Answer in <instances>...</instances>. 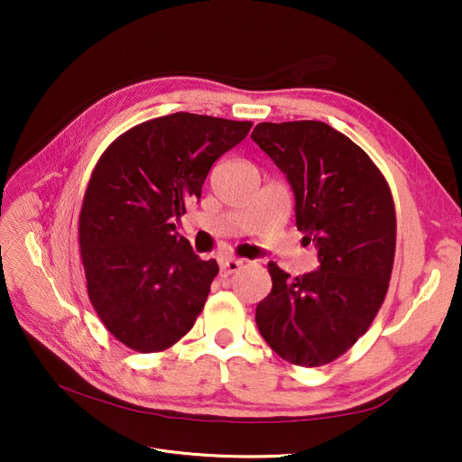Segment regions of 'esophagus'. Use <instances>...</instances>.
Listing matches in <instances>:
<instances>
[{"label":"esophagus","mask_w":462,"mask_h":462,"mask_svg":"<svg viewBox=\"0 0 462 462\" xmlns=\"http://www.w3.org/2000/svg\"><path fill=\"white\" fill-rule=\"evenodd\" d=\"M241 263H244V260H236V258L221 260V275L228 277V275L236 273L241 268Z\"/></svg>","instance_id":"1"}]
</instances>
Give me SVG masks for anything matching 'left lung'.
Wrapping results in <instances>:
<instances>
[{"label":"left lung","mask_w":462,"mask_h":462,"mask_svg":"<svg viewBox=\"0 0 462 462\" xmlns=\"http://www.w3.org/2000/svg\"><path fill=\"white\" fill-rule=\"evenodd\" d=\"M294 190L296 226L319 270L290 279L268 270L256 305L260 335L282 359L320 367L365 333L383 303L395 256V206L371 157L324 121L258 124L251 134Z\"/></svg>","instance_id":"1"}]
</instances>
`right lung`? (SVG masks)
<instances>
[{
	"label": "right lung",
	"instance_id": "1",
	"mask_svg": "<svg viewBox=\"0 0 462 462\" xmlns=\"http://www.w3.org/2000/svg\"><path fill=\"white\" fill-rule=\"evenodd\" d=\"M253 124L176 112L129 129L97 162L80 211L88 296L106 329L150 354L178 343L218 273L176 223L202 197L213 162Z\"/></svg>",
	"mask_w": 462,
	"mask_h": 462
}]
</instances>
